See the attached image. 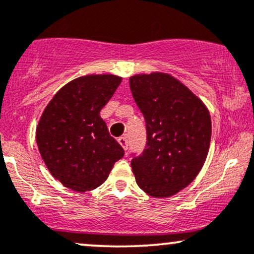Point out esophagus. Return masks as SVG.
Listing matches in <instances>:
<instances>
[{
	"label": "esophagus",
	"mask_w": 254,
	"mask_h": 254,
	"mask_svg": "<svg viewBox=\"0 0 254 254\" xmlns=\"http://www.w3.org/2000/svg\"><path fill=\"white\" fill-rule=\"evenodd\" d=\"M118 142H119V144H121L125 150L127 149V136L118 137Z\"/></svg>",
	"instance_id": "34e87169"
}]
</instances>
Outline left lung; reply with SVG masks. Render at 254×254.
<instances>
[{
	"mask_svg": "<svg viewBox=\"0 0 254 254\" xmlns=\"http://www.w3.org/2000/svg\"><path fill=\"white\" fill-rule=\"evenodd\" d=\"M129 82L147 129L144 150L131 160L136 183L149 196L171 197L202 170L210 145V115L199 98L168 74H139Z\"/></svg>",
	"mask_w": 254,
	"mask_h": 254,
	"instance_id": "left-lung-1",
	"label": "left lung"
}]
</instances>
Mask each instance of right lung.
Returning <instances> with one entry per match:
<instances>
[{"mask_svg":"<svg viewBox=\"0 0 254 254\" xmlns=\"http://www.w3.org/2000/svg\"><path fill=\"white\" fill-rule=\"evenodd\" d=\"M121 82L122 77L106 74L75 78L44 110L37 127L38 149L50 173L65 188L94 190L124 156L100 117Z\"/></svg>","mask_w":254,"mask_h":254,"instance_id":"1","label":"right lung"}]
</instances>
